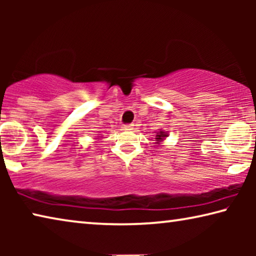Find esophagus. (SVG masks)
I'll return each mask as SVG.
<instances>
[{
  "mask_svg": "<svg viewBox=\"0 0 256 256\" xmlns=\"http://www.w3.org/2000/svg\"><path fill=\"white\" fill-rule=\"evenodd\" d=\"M133 126L134 125L133 124H125V125H123V130L124 131H131V130H133Z\"/></svg>",
  "mask_w": 256,
  "mask_h": 256,
  "instance_id": "esophagus-1",
  "label": "esophagus"
}]
</instances>
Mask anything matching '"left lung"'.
<instances>
[{
  "label": "left lung",
  "instance_id": "left-lung-1",
  "mask_svg": "<svg viewBox=\"0 0 256 256\" xmlns=\"http://www.w3.org/2000/svg\"><path fill=\"white\" fill-rule=\"evenodd\" d=\"M166 136H168V134L164 131V130H160V131L156 134V144H160V142L164 141V138H166Z\"/></svg>",
  "mask_w": 256,
  "mask_h": 256
}]
</instances>
